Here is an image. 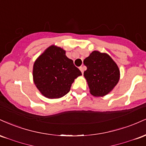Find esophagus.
I'll return each instance as SVG.
<instances>
[{"label": "esophagus", "instance_id": "1", "mask_svg": "<svg viewBox=\"0 0 146 146\" xmlns=\"http://www.w3.org/2000/svg\"><path fill=\"white\" fill-rule=\"evenodd\" d=\"M84 68H85L84 66H80V71H81L82 73H84Z\"/></svg>", "mask_w": 146, "mask_h": 146}]
</instances>
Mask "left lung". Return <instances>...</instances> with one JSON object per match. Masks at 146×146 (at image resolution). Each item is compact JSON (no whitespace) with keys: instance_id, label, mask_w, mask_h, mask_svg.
Here are the masks:
<instances>
[{"instance_id":"obj_1","label":"left lung","mask_w":146,"mask_h":146,"mask_svg":"<svg viewBox=\"0 0 146 146\" xmlns=\"http://www.w3.org/2000/svg\"><path fill=\"white\" fill-rule=\"evenodd\" d=\"M87 69L84 72L90 92L94 96L108 94L118 83L119 70L117 64L106 53L95 51L84 60Z\"/></svg>"}]
</instances>
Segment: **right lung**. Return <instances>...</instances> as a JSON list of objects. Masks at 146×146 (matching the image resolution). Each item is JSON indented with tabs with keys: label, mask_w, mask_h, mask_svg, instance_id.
<instances>
[{
	"label": "right lung",
	"mask_w": 146,
	"mask_h": 146,
	"mask_svg": "<svg viewBox=\"0 0 146 146\" xmlns=\"http://www.w3.org/2000/svg\"><path fill=\"white\" fill-rule=\"evenodd\" d=\"M81 71L66 56L65 51L56 46H49L35 62L33 81L38 89L46 98H60L71 89Z\"/></svg>",
	"instance_id": "add662e5"
}]
</instances>
